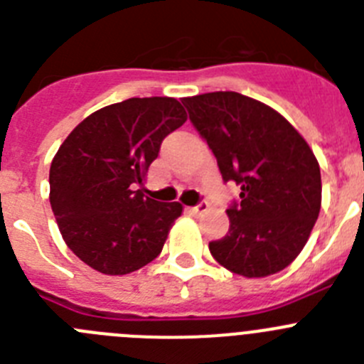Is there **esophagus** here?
<instances>
[{
	"instance_id": "esophagus-1",
	"label": "esophagus",
	"mask_w": 364,
	"mask_h": 364,
	"mask_svg": "<svg viewBox=\"0 0 364 364\" xmlns=\"http://www.w3.org/2000/svg\"><path fill=\"white\" fill-rule=\"evenodd\" d=\"M188 210H189V213H193V215H202V213H205V211L210 210V204H208L205 200H202V202H198L197 205L188 208Z\"/></svg>"
}]
</instances>
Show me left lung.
Wrapping results in <instances>:
<instances>
[{
	"label": "left lung",
	"instance_id": "1",
	"mask_svg": "<svg viewBox=\"0 0 364 364\" xmlns=\"http://www.w3.org/2000/svg\"><path fill=\"white\" fill-rule=\"evenodd\" d=\"M217 159L224 182L240 186L226 210L230 231L210 242L218 264L244 277L284 269L306 244L321 211L314 151L275 109L233 91L182 98Z\"/></svg>",
	"mask_w": 364,
	"mask_h": 364
}]
</instances>
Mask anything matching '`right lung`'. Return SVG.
<instances>
[{
  "mask_svg": "<svg viewBox=\"0 0 364 364\" xmlns=\"http://www.w3.org/2000/svg\"><path fill=\"white\" fill-rule=\"evenodd\" d=\"M188 120L178 100L129 98L89 114L50 164V208L70 252L105 275H125L162 252L178 202L146 197L144 176L164 138Z\"/></svg>",
  "mask_w": 364,
  "mask_h": 364,
  "instance_id": "1",
  "label": "right lung"
}]
</instances>
